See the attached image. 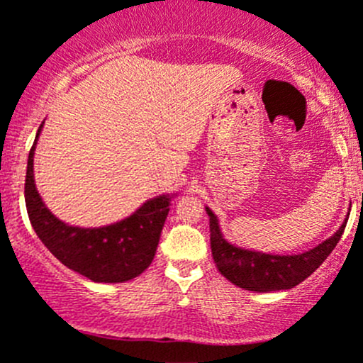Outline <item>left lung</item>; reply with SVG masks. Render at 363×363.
I'll list each match as a JSON object with an SVG mask.
<instances>
[{
  "label": "left lung",
  "mask_w": 363,
  "mask_h": 363,
  "mask_svg": "<svg viewBox=\"0 0 363 363\" xmlns=\"http://www.w3.org/2000/svg\"><path fill=\"white\" fill-rule=\"evenodd\" d=\"M206 213L210 217V246L217 269L233 284L258 293L291 289L312 276L341 240L348 222L346 218L334 236L308 252L300 255H269L229 245L222 238L215 213L210 208H206Z\"/></svg>",
  "instance_id": "8db88e82"
}]
</instances>
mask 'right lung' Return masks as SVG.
<instances>
[{
	"label": "right lung",
	"mask_w": 363,
	"mask_h": 363,
	"mask_svg": "<svg viewBox=\"0 0 363 363\" xmlns=\"http://www.w3.org/2000/svg\"><path fill=\"white\" fill-rule=\"evenodd\" d=\"M35 141L29 151L23 193L29 220L43 245L63 265L94 282H123L145 272L157 253L170 198H153L130 217L106 227L82 229L65 224L46 208L35 189Z\"/></svg>",
	"instance_id": "add662e5"
}]
</instances>
